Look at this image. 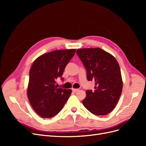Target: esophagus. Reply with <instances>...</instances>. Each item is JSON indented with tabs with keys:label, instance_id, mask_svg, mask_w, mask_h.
<instances>
[{
	"label": "esophagus",
	"instance_id": "34e87169",
	"mask_svg": "<svg viewBox=\"0 0 146 146\" xmlns=\"http://www.w3.org/2000/svg\"><path fill=\"white\" fill-rule=\"evenodd\" d=\"M72 91H74V92H77L79 90H78V89H75V88H72Z\"/></svg>",
	"mask_w": 146,
	"mask_h": 146
}]
</instances>
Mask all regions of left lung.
<instances>
[{"label": "left lung", "instance_id": "left-lung-1", "mask_svg": "<svg viewBox=\"0 0 146 146\" xmlns=\"http://www.w3.org/2000/svg\"><path fill=\"white\" fill-rule=\"evenodd\" d=\"M76 53L86 69L88 80L95 82V90H86L82 103L95 115H106L115 108L122 91L119 63L100 48H79Z\"/></svg>", "mask_w": 146, "mask_h": 146}]
</instances>
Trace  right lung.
<instances>
[{
	"instance_id": "obj_1",
	"label": "right lung",
	"mask_w": 146,
	"mask_h": 146,
	"mask_svg": "<svg viewBox=\"0 0 146 146\" xmlns=\"http://www.w3.org/2000/svg\"><path fill=\"white\" fill-rule=\"evenodd\" d=\"M76 49L57 50L47 53L35 60L29 72L27 96L39 116L50 118L58 114L68 100L71 90L57 88L55 80L61 77ZM63 80V78H61Z\"/></svg>"
}]
</instances>
